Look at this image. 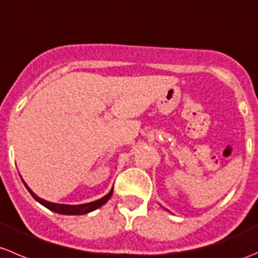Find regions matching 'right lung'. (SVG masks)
<instances>
[{
  "label": "right lung",
  "mask_w": 258,
  "mask_h": 258,
  "mask_svg": "<svg viewBox=\"0 0 258 258\" xmlns=\"http://www.w3.org/2000/svg\"><path fill=\"white\" fill-rule=\"evenodd\" d=\"M24 182V179H22ZM25 187L27 188V190L30 192V195L35 198L39 203H41L43 207L48 208L50 211L55 213H60V215H68V216H78V215H85V213L93 212V211L98 210L99 207H101L103 205H105L109 200H110L111 195H113V189L108 193L106 196H104L103 198L98 201H94V202L90 203H84V205H78V206H71V205H60V203H52V202H47V201L41 200L40 197H37L31 189H30L29 185L24 182Z\"/></svg>",
  "instance_id": "right-lung-1"
}]
</instances>
